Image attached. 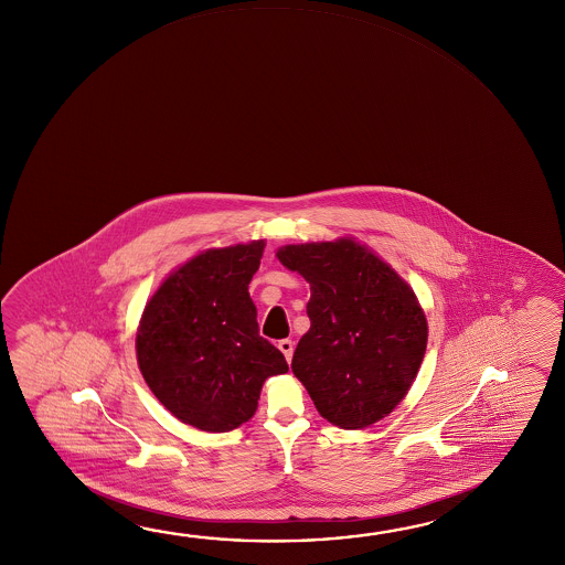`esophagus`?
<instances>
[{
	"mask_svg": "<svg viewBox=\"0 0 565 565\" xmlns=\"http://www.w3.org/2000/svg\"><path fill=\"white\" fill-rule=\"evenodd\" d=\"M278 349L284 352L287 362L291 361V356H294V341L281 339V341L278 342Z\"/></svg>",
	"mask_w": 565,
	"mask_h": 565,
	"instance_id": "esophagus-1",
	"label": "esophagus"
}]
</instances>
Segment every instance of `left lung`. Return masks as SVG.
Wrapping results in <instances>:
<instances>
[{
    "mask_svg": "<svg viewBox=\"0 0 565 565\" xmlns=\"http://www.w3.org/2000/svg\"><path fill=\"white\" fill-rule=\"evenodd\" d=\"M278 258L311 286V327L297 344L291 371L319 414L342 429L388 416L426 354V315L412 287L347 238L286 246Z\"/></svg>",
    "mask_w": 565,
    "mask_h": 565,
    "instance_id": "left-lung-1",
    "label": "left lung"
}]
</instances>
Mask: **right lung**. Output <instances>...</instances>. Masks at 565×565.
I'll return each mask as SVG.
<instances>
[{
    "label": "right lung",
    "mask_w": 565,
    "mask_h": 565,
    "mask_svg": "<svg viewBox=\"0 0 565 565\" xmlns=\"http://www.w3.org/2000/svg\"><path fill=\"white\" fill-rule=\"evenodd\" d=\"M264 241L201 252L173 271L139 321V371L163 406L189 426L223 434L248 422L264 380L286 356L259 337L248 284Z\"/></svg>",
    "instance_id": "1"
}]
</instances>
